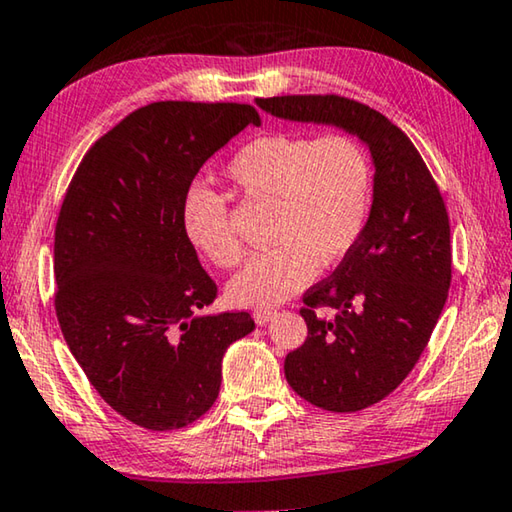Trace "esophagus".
Instances as JSON below:
<instances>
[{
  "instance_id": "esophagus-1",
  "label": "esophagus",
  "mask_w": 512,
  "mask_h": 512,
  "mask_svg": "<svg viewBox=\"0 0 512 512\" xmlns=\"http://www.w3.org/2000/svg\"><path fill=\"white\" fill-rule=\"evenodd\" d=\"M274 316H277V311H274V309H256L254 311L256 325H267V322H270Z\"/></svg>"
}]
</instances>
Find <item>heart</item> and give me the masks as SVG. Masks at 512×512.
Instances as JSON below:
<instances>
[{
    "label": "heart",
    "mask_w": 512,
    "mask_h": 512,
    "mask_svg": "<svg viewBox=\"0 0 512 512\" xmlns=\"http://www.w3.org/2000/svg\"><path fill=\"white\" fill-rule=\"evenodd\" d=\"M242 196L272 203L270 249L251 256L229 281L238 306H274L300 293L318 270L348 256L364 231L371 203V162L355 139L265 132L226 164ZM185 235L219 267H233L242 247L229 224L222 194L190 185L180 206Z\"/></svg>",
    "instance_id": "1"
}]
</instances>
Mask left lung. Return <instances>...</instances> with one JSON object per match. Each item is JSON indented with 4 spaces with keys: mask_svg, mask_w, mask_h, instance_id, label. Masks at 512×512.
<instances>
[{
    "mask_svg": "<svg viewBox=\"0 0 512 512\" xmlns=\"http://www.w3.org/2000/svg\"><path fill=\"white\" fill-rule=\"evenodd\" d=\"M281 121L332 125L357 137L373 162V203L341 265L304 295V345L283 373L297 396L329 412L387 398L426 350L451 286V229L419 151L387 116L341 96L258 98ZM327 305L334 319L317 309Z\"/></svg>",
    "mask_w": 512,
    "mask_h": 512,
    "instance_id": "left-lung-1",
    "label": "left lung"
}]
</instances>
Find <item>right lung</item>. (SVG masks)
I'll use <instances>...</instances> for the list:
<instances>
[{"mask_svg": "<svg viewBox=\"0 0 512 512\" xmlns=\"http://www.w3.org/2000/svg\"><path fill=\"white\" fill-rule=\"evenodd\" d=\"M258 112L235 102H153L100 137L54 233L57 318L102 400L148 430H176L219 396L249 313H206L217 286L185 235L194 176Z\"/></svg>", "mask_w": 512, "mask_h": 512, "instance_id": "obj_1", "label": "right lung"}]
</instances>
